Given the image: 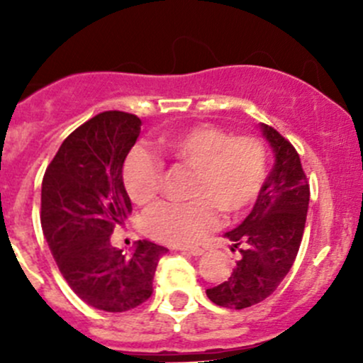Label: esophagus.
I'll use <instances>...</instances> for the list:
<instances>
[{
  "label": "esophagus",
  "mask_w": 363,
  "mask_h": 363,
  "mask_svg": "<svg viewBox=\"0 0 363 363\" xmlns=\"http://www.w3.org/2000/svg\"><path fill=\"white\" fill-rule=\"evenodd\" d=\"M179 250H181L182 252H188V255H193V256H202L203 255L202 247H186V246H182V247H179Z\"/></svg>",
  "instance_id": "obj_1"
}]
</instances>
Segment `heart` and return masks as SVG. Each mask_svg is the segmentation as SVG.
Returning a JSON list of instances; mask_svg holds the SVG:
<instances>
[{
  "label": "heart",
  "mask_w": 363,
  "mask_h": 363,
  "mask_svg": "<svg viewBox=\"0 0 363 363\" xmlns=\"http://www.w3.org/2000/svg\"><path fill=\"white\" fill-rule=\"evenodd\" d=\"M161 151L193 170L189 202H167L144 216L149 237L174 246L205 239L219 225V211L239 216L255 203L267 175V149L258 137H232L211 124L193 126L161 138ZM163 164L145 149H133L123 167V181L135 203L156 199Z\"/></svg>",
  "instance_id": "b5f03b06"
}]
</instances>
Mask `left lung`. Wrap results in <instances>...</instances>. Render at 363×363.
<instances>
[{
    "label": "left lung",
    "instance_id": "left-lung-1",
    "mask_svg": "<svg viewBox=\"0 0 363 363\" xmlns=\"http://www.w3.org/2000/svg\"><path fill=\"white\" fill-rule=\"evenodd\" d=\"M274 152V167L267 175L255 207L246 219L225 237L239 247L228 281L208 288L216 306L246 309L276 291L294 265L309 207V184L294 145L272 126L259 124Z\"/></svg>",
    "mask_w": 363,
    "mask_h": 363
}]
</instances>
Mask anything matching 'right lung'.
Instances as JSON below:
<instances>
[{"instance_id":"1","label":"right lung","mask_w":363,"mask_h":363,"mask_svg":"<svg viewBox=\"0 0 363 363\" xmlns=\"http://www.w3.org/2000/svg\"><path fill=\"white\" fill-rule=\"evenodd\" d=\"M133 113L101 112L69 133L42 181V230L73 291L91 307L124 313L152 294V279L168 250L138 240L131 255L111 244L131 202L123 164L140 135Z\"/></svg>"}]
</instances>
